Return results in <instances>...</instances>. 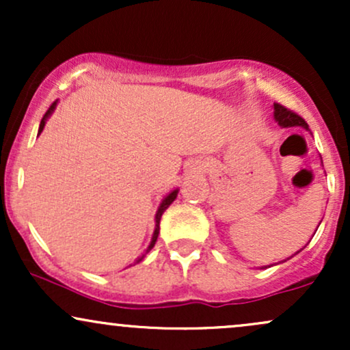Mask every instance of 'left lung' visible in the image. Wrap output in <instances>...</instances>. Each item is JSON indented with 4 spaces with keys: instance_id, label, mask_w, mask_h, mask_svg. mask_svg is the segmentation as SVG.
Instances as JSON below:
<instances>
[{
    "instance_id": "left-lung-1",
    "label": "left lung",
    "mask_w": 350,
    "mask_h": 350,
    "mask_svg": "<svg viewBox=\"0 0 350 350\" xmlns=\"http://www.w3.org/2000/svg\"><path fill=\"white\" fill-rule=\"evenodd\" d=\"M273 110H275V111H273V116H275V122L278 123L280 126H283V128L303 126L304 130H309L308 123L304 122V120L301 118L299 115L293 113L291 110H288V108H284L283 105H280V103H275V105H273ZM317 227H319V226H317ZM316 230H317V228H316ZM314 234H316V232H314ZM301 250H303V248H301ZM299 252H296V253H299ZM296 253H295V255H296Z\"/></svg>"
}]
</instances>
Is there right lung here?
Segmentation results:
<instances>
[{
    "label": "right lung",
    "mask_w": 350,
    "mask_h": 350,
    "mask_svg": "<svg viewBox=\"0 0 350 350\" xmlns=\"http://www.w3.org/2000/svg\"><path fill=\"white\" fill-rule=\"evenodd\" d=\"M55 105H57V102H54V103H52L49 110L46 111V115L42 116V120H41V124H39V135L42 133L44 126H46V122H47V118H49V116L52 115V111L55 110ZM178 192H179V189H174V191H171L170 194H167L166 198H164V199L161 200V204H159L158 211H156V215H154V232H152L151 242H150V245H148V248H146V250H144L143 255H142V256H138V258L135 260V263H133V265H136V263H139V262H142V260L144 258V256H146V253L150 252L152 247H154L156 240H158V235H159V222H161V215L164 214V211H166V208L170 207L172 202H174V199L178 198ZM130 267H131V265H130Z\"/></svg>",
    "instance_id": "obj_1"
}]
</instances>
